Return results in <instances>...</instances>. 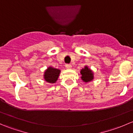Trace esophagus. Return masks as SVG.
Masks as SVG:
<instances>
[{"instance_id":"1","label":"esophagus","mask_w":133,"mask_h":133,"mask_svg":"<svg viewBox=\"0 0 133 133\" xmlns=\"http://www.w3.org/2000/svg\"><path fill=\"white\" fill-rule=\"evenodd\" d=\"M65 68H66V69H70L71 68V65L69 64H65Z\"/></svg>"}]
</instances>
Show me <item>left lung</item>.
<instances>
[{
  "mask_svg": "<svg viewBox=\"0 0 133 133\" xmlns=\"http://www.w3.org/2000/svg\"><path fill=\"white\" fill-rule=\"evenodd\" d=\"M80 74L82 75L81 78L85 82L91 81L93 79V75H92V71L87 66H85L84 69H82L80 71Z\"/></svg>",
  "mask_w": 133,
  "mask_h": 133,
  "instance_id": "8db88e82",
  "label": "left lung"
}]
</instances>
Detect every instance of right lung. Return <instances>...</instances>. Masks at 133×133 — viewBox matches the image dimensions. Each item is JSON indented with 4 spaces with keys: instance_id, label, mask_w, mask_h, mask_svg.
<instances>
[{
    "instance_id": "obj_1",
    "label": "right lung",
    "mask_w": 133,
    "mask_h": 133,
    "mask_svg": "<svg viewBox=\"0 0 133 133\" xmlns=\"http://www.w3.org/2000/svg\"><path fill=\"white\" fill-rule=\"evenodd\" d=\"M60 71L58 69L49 67L44 73V79L49 83H55L58 79Z\"/></svg>"
}]
</instances>
